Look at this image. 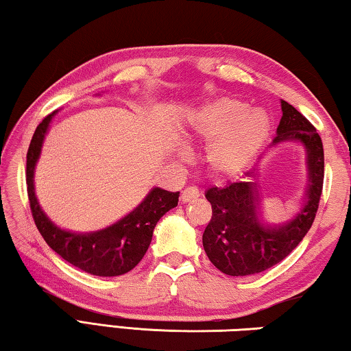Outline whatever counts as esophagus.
I'll return each mask as SVG.
<instances>
[{"label": "esophagus", "mask_w": 351, "mask_h": 351, "mask_svg": "<svg viewBox=\"0 0 351 351\" xmlns=\"http://www.w3.org/2000/svg\"><path fill=\"white\" fill-rule=\"evenodd\" d=\"M199 197V190L197 187L190 186V187H186L182 190L181 193V201L182 203H190L192 199H197Z\"/></svg>", "instance_id": "34e87169"}]
</instances>
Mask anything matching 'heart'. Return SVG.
Masks as SVG:
<instances>
[{
    "instance_id": "b5f03b06",
    "label": "heart",
    "mask_w": 351,
    "mask_h": 351,
    "mask_svg": "<svg viewBox=\"0 0 351 351\" xmlns=\"http://www.w3.org/2000/svg\"><path fill=\"white\" fill-rule=\"evenodd\" d=\"M192 128L210 141L206 158L219 176L240 175L263 148L271 133V117L261 108L234 97H219L192 116Z\"/></svg>"
}]
</instances>
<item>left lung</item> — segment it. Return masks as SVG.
Instances as JSON below:
<instances>
[{"mask_svg":"<svg viewBox=\"0 0 351 351\" xmlns=\"http://www.w3.org/2000/svg\"><path fill=\"white\" fill-rule=\"evenodd\" d=\"M280 105L283 114L271 147L282 142L304 145L308 171L305 203L288 221L265 223L255 169L247 171L245 181L207 190L212 219L203 234V246L213 266L228 276H252L280 263L304 240L316 218L324 186L322 139L293 105L285 100Z\"/></svg>","mask_w":351,"mask_h":351,"instance_id":"8db88e82","label":"left lung"}]
</instances>
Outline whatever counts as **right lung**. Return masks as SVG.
I'll return each mask as SVG.
<instances>
[{
  "mask_svg": "<svg viewBox=\"0 0 351 351\" xmlns=\"http://www.w3.org/2000/svg\"><path fill=\"white\" fill-rule=\"evenodd\" d=\"M57 112H51L41 121L32 136L26 156L27 197L35 226L52 251L75 268L99 277L127 274L145 255L152 243L154 226L162 215L178 206L180 192L153 187L134 210L96 232H71L58 228L41 209L34 186L35 165L38 162L47 130Z\"/></svg>",
  "mask_w": 351,
  "mask_h": 351,
  "instance_id": "add662e5",
  "label": "right lung"
}]
</instances>
